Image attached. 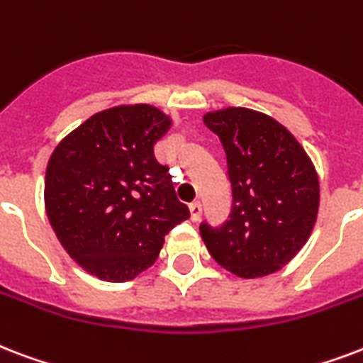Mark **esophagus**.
I'll return each mask as SVG.
<instances>
[{
	"label": "esophagus",
	"mask_w": 363,
	"mask_h": 363,
	"mask_svg": "<svg viewBox=\"0 0 363 363\" xmlns=\"http://www.w3.org/2000/svg\"><path fill=\"white\" fill-rule=\"evenodd\" d=\"M188 209H190V220H194V223H196V220H200V217H201L200 201H194V203H190V207H188Z\"/></svg>",
	"instance_id": "34e87169"
}]
</instances>
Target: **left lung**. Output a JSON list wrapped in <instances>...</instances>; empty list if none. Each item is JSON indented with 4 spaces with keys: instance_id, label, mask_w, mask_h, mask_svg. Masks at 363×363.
Wrapping results in <instances>:
<instances>
[{
    "instance_id": "obj_1",
    "label": "left lung",
    "mask_w": 363,
    "mask_h": 363,
    "mask_svg": "<svg viewBox=\"0 0 363 363\" xmlns=\"http://www.w3.org/2000/svg\"><path fill=\"white\" fill-rule=\"evenodd\" d=\"M223 143L232 184L230 218L218 228L203 223L211 257L240 278H262L286 267L308 242L320 181L311 156L272 116L226 106L203 114Z\"/></svg>"
}]
</instances>
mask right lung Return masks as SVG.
I'll use <instances>...</instances> for the list:
<instances>
[{
  "instance_id": "right-lung-1",
  "label": "right lung",
  "mask_w": 363,
  "mask_h": 363,
  "mask_svg": "<svg viewBox=\"0 0 363 363\" xmlns=\"http://www.w3.org/2000/svg\"><path fill=\"white\" fill-rule=\"evenodd\" d=\"M173 120L152 104L96 112L52 150L45 213L60 245L99 280L129 281L156 262L165 236L190 217L154 157Z\"/></svg>"
}]
</instances>
